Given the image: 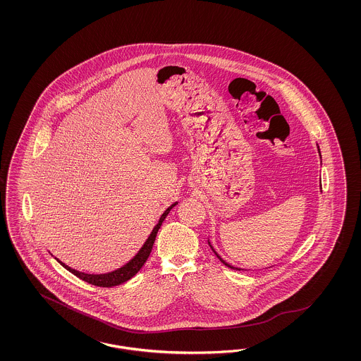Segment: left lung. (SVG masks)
<instances>
[{"instance_id":"1","label":"left lung","mask_w":361,"mask_h":361,"mask_svg":"<svg viewBox=\"0 0 361 361\" xmlns=\"http://www.w3.org/2000/svg\"><path fill=\"white\" fill-rule=\"evenodd\" d=\"M317 152H319V156H320V159H322V154H320V149H319V145H317ZM320 189H322V184H320ZM208 243H209V246H210V249H212V250H213V252H214V254H216V255H217V258H219V261H221V262L224 263V264H225V266H228V267H230V269H233V270H240V269H238V267H233V266H231V264H229V263L225 262V261H224V259H222V258H221V257H219V254H217V252H216V250H214V249H213V246H212V243H210V240H208Z\"/></svg>"}]
</instances>
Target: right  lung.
<instances>
[{
  "label": "right lung",
  "mask_w": 361,
  "mask_h": 361,
  "mask_svg": "<svg viewBox=\"0 0 361 361\" xmlns=\"http://www.w3.org/2000/svg\"><path fill=\"white\" fill-rule=\"evenodd\" d=\"M178 202H173L171 207L165 209L164 213L161 214V217L159 219V222L156 224V226L153 228L151 234L148 235V238L145 240V242L142 243L140 250L135 254V257L130 259L128 262L126 263L124 266H121V269L115 270V271H111L107 274H85L77 271L71 267H68L67 264L63 262H61L59 259H56L58 262L61 263L66 270H68L70 273L77 275L79 279L85 281L90 284H94V286H99V287H114V286H119V284L124 283L127 281H130L133 275L139 273V270L144 266V263L147 262L149 254L152 252L153 243L156 240V235H157V231L160 229V226L163 225L164 219H166V216L169 214V212L172 209L175 208Z\"/></svg>",
  "instance_id": "obj_1"
}]
</instances>
